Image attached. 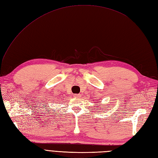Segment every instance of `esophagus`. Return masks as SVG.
<instances>
[{
	"label": "esophagus",
	"instance_id": "obj_1",
	"mask_svg": "<svg viewBox=\"0 0 158 158\" xmlns=\"http://www.w3.org/2000/svg\"><path fill=\"white\" fill-rule=\"evenodd\" d=\"M73 96H74V98H79L81 97V95L80 94H75Z\"/></svg>",
	"mask_w": 158,
	"mask_h": 158
}]
</instances>
